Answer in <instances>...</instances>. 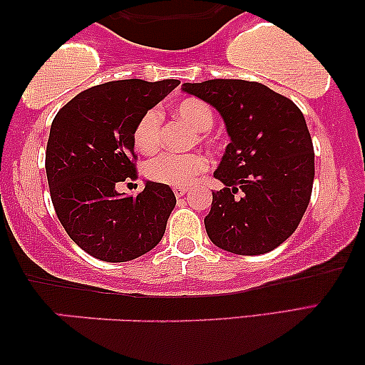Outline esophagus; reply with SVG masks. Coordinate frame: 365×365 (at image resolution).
Instances as JSON below:
<instances>
[{
    "label": "esophagus",
    "instance_id": "esophagus-1",
    "mask_svg": "<svg viewBox=\"0 0 365 365\" xmlns=\"http://www.w3.org/2000/svg\"><path fill=\"white\" fill-rule=\"evenodd\" d=\"M173 191H174V194H176V197H181V196H184V194H186L187 189L181 187V186H176V187H173Z\"/></svg>",
    "mask_w": 365,
    "mask_h": 365
}]
</instances>
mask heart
<instances>
[{"mask_svg": "<svg viewBox=\"0 0 365 365\" xmlns=\"http://www.w3.org/2000/svg\"><path fill=\"white\" fill-rule=\"evenodd\" d=\"M178 116L191 124L197 131L206 133L212 128L214 114L207 103L199 98H186L176 106ZM133 141L139 151L151 153L161 141V113L151 108L139 118L133 131ZM209 161L204 154H171L163 153L149 159L144 174L154 182L168 186H187L194 179L207 171Z\"/></svg>", "mask_w": 365, "mask_h": 365, "instance_id": "b5f03b06", "label": "heart"}]
</instances>
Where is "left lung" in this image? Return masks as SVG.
<instances>
[{"mask_svg":"<svg viewBox=\"0 0 365 365\" xmlns=\"http://www.w3.org/2000/svg\"><path fill=\"white\" fill-rule=\"evenodd\" d=\"M182 91L212 104L231 143L214 178L204 217L217 247L239 256L266 254L296 231L311 201L314 146L306 119L291 99L244 79L184 83Z\"/></svg>","mask_w":365,"mask_h":365,"instance_id":"1","label":"left lung"}]
</instances>
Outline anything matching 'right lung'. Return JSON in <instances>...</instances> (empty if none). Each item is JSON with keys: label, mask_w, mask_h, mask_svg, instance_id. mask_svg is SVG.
<instances>
[{"label": "right lung", "mask_w": 365, "mask_h": 365, "mask_svg": "<svg viewBox=\"0 0 365 365\" xmlns=\"http://www.w3.org/2000/svg\"><path fill=\"white\" fill-rule=\"evenodd\" d=\"M178 79H119L76 94L51 123L46 146L49 194L59 222L83 251L106 262L133 261L161 241L176 206L168 184L146 182L136 197L119 194L136 181L133 131Z\"/></svg>", "instance_id": "add662e5"}]
</instances>
